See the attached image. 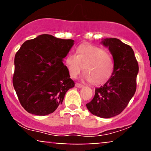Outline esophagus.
Masks as SVG:
<instances>
[{"label": "esophagus", "mask_w": 151, "mask_h": 151, "mask_svg": "<svg viewBox=\"0 0 151 151\" xmlns=\"http://www.w3.org/2000/svg\"><path fill=\"white\" fill-rule=\"evenodd\" d=\"M75 86H77V87H78V88H81V87H83V86H84V85H83V84H80V83H76Z\"/></svg>", "instance_id": "34e87169"}]
</instances>
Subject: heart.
<instances>
[{
	"label": "heart",
	"mask_w": 151,
	"mask_h": 151,
	"mask_svg": "<svg viewBox=\"0 0 151 151\" xmlns=\"http://www.w3.org/2000/svg\"><path fill=\"white\" fill-rule=\"evenodd\" d=\"M66 65L72 77L80 74L84 67L85 77L95 84L108 81L114 70L113 57L103 48L89 44L79 46L77 55L69 54L66 58Z\"/></svg>",
	"instance_id": "1"
}]
</instances>
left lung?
<instances>
[{"label":"left lung","instance_id":"obj_1","mask_svg":"<svg viewBox=\"0 0 151 151\" xmlns=\"http://www.w3.org/2000/svg\"><path fill=\"white\" fill-rule=\"evenodd\" d=\"M101 43L113 56L114 72L104 85L95 89L93 99L86 105L93 115L109 119L121 114L136 92L138 64L131 46L120 40L106 38Z\"/></svg>","mask_w":151,"mask_h":151}]
</instances>
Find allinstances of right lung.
Segmentation results:
<instances>
[{
  "instance_id": "1",
  "label": "right lung",
  "mask_w": 151,
  "mask_h": 151,
  "mask_svg": "<svg viewBox=\"0 0 151 151\" xmlns=\"http://www.w3.org/2000/svg\"><path fill=\"white\" fill-rule=\"evenodd\" d=\"M73 45V40L44 34L25 41L15 54L13 84L20 104L28 113H53L66 92L74 86L63 64Z\"/></svg>"
}]
</instances>
